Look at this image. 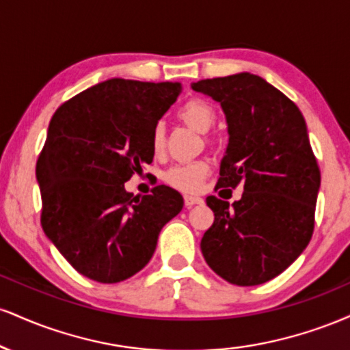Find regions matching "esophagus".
Instances as JSON below:
<instances>
[{
  "label": "esophagus",
  "mask_w": 350,
  "mask_h": 350,
  "mask_svg": "<svg viewBox=\"0 0 350 350\" xmlns=\"http://www.w3.org/2000/svg\"><path fill=\"white\" fill-rule=\"evenodd\" d=\"M204 200L202 198H199V196H184V204H186V207H192L196 206V204H202Z\"/></svg>",
  "instance_id": "1"
}]
</instances>
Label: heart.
<instances>
[{"instance_id":"heart-1","label":"heart","mask_w":350,"mask_h":350,"mask_svg":"<svg viewBox=\"0 0 350 350\" xmlns=\"http://www.w3.org/2000/svg\"><path fill=\"white\" fill-rule=\"evenodd\" d=\"M179 116L194 130L206 133L215 122L214 108L200 98H192L179 108ZM166 148V130L163 123H156L151 131V150L156 156H159ZM211 171V164L206 159L198 161L179 163L170 167L164 174V180L167 184L180 191H198L202 186L204 179Z\"/></svg>"}]
</instances>
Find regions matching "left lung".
<instances>
[{"instance_id": "1", "label": "left lung", "mask_w": 350, "mask_h": 350, "mask_svg": "<svg viewBox=\"0 0 350 350\" xmlns=\"http://www.w3.org/2000/svg\"><path fill=\"white\" fill-rule=\"evenodd\" d=\"M220 103L228 146L219 187L243 186L228 204L208 196L214 224L200 240L208 267L237 286L267 283L308 247L321 172L303 113L278 88L242 72L192 83Z\"/></svg>"}]
</instances>
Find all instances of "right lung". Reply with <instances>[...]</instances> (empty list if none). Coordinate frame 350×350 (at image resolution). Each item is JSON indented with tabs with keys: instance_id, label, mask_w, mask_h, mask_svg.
Wrapping results in <instances>:
<instances>
[{
	"instance_id": "add662e5",
	"label": "right lung",
	"mask_w": 350,
	"mask_h": 350,
	"mask_svg": "<svg viewBox=\"0 0 350 350\" xmlns=\"http://www.w3.org/2000/svg\"><path fill=\"white\" fill-rule=\"evenodd\" d=\"M180 83L110 79L52 116L36 178L44 234L80 275L118 283L148 265L161 228L183 211L174 189L133 196L124 183L152 161L151 131Z\"/></svg>"
}]
</instances>
